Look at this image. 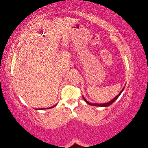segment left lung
Segmentation results:
<instances>
[{"label":"left lung","mask_w":148,"mask_h":148,"mask_svg":"<svg viewBox=\"0 0 148 148\" xmlns=\"http://www.w3.org/2000/svg\"><path fill=\"white\" fill-rule=\"evenodd\" d=\"M124 89H125V87H124V88H123V90H122L120 92V93H119V94H118V95H117L116 97H115L113 98V99H112V100H111V101H108V102H107V103H90V102H89V101H87V100L86 99V98H85L84 96H82V97H83V98H84V101H86V102L88 104H89V105H91V106H95L106 107V106H110V105H111L112 103H113V102H114V101H115V100H116L117 99H118V98L119 97V96H120V95H121V93L123 92V91L124 90Z\"/></svg>","instance_id":"1"}]
</instances>
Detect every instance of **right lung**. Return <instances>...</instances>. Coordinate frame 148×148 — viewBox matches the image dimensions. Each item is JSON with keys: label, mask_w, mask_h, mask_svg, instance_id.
<instances>
[{"label": "right lung", "mask_w": 148, "mask_h": 148, "mask_svg": "<svg viewBox=\"0 0 148 148\" xmlns=\"http://www.w3.org/2000/svg\"><path fill=\"white\" fill-rule=\"evenodd\" d=\"M56 105H54V106H51V107H49V108H40V109H39V110H45V109H47V108H53V107L56 106Z\"/></svg>", "instance_id": "obj_1"}]
</instances>
